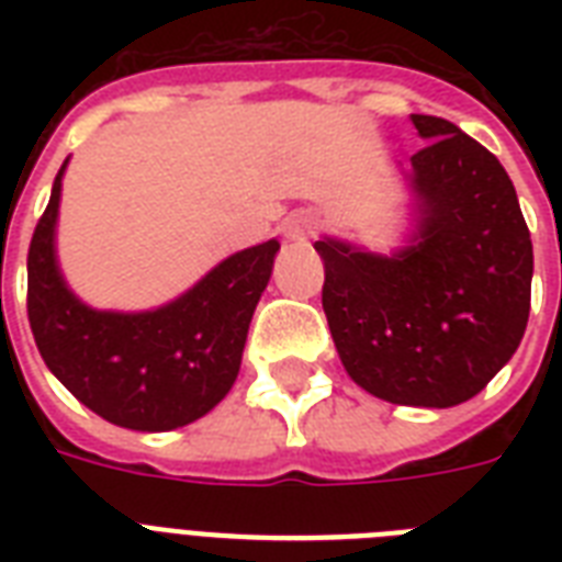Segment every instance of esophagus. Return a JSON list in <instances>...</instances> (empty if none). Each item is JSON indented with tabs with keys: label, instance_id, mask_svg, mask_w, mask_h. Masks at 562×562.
Segmentation results:
<instances>
[{
	"label": "esophagus",
	"instance_id": "esophagus-1",
	"mask_svg": "<svg viewBox=\"0 0 562 562\" xmlns=\"http://www.w3.org/2000/svg\"><path fill=\"white\" fill-rule=\"evenodd\" d=\"M315 227H317L315 212L297 210V212H291L289 218L282 221V236L294 238V241H303V238H308L312 233H315Z\"/></svg>",
	"mask_w": 562,
	"mask_h": 562
}]
</instances>
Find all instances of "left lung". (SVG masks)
I'll list each match as a JSON object with an SVG mask.
<instances>
[{
    "instance_id": "obj_1",
    "label": "left lung",
    "mask_w": 562,
    "mask_h": 562,
    "mask_svg": "<svg viewBox=\"0 0 562 562\" xmlns=\"http://www.w3.org/2000/svg\"><path fill=\"white\" fill-rule=\"evenodd\" d=\"M419 241L373 256L321 238L324 312L352 382L393 405L449 408L505 368L531 312L533 247L502 162L437 116H411Z\"/></svg>"
}]
</instances>
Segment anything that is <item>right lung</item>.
I'll return each instance as SVG.
<instances>
[{
	"label": "right lung",
	"mask_w": 562,
	"mask_h": 562,
	"mask_svg": "<svg viewBox=\"0 0 562 562\" xmlns=\"http://www.w3.org/2000/svg\"><path fill=\"white\" fill-rule=\"evenodd\" d=\"M60 166L29 247V324L46 368L113 426L169 431L203 417L236 382L254 308L280 241L247 247L183 297L143 315L95 312L55 262Z\"/></svg>",
	"instance_id": "add662e5"
}]
</instances>
